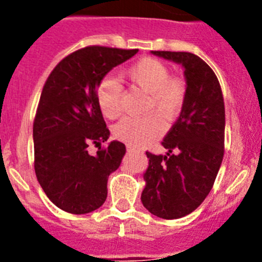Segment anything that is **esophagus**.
<instances>
[{
	"instance_id": "34e87169",
	"label": "esophagus",
	"mask_w": 262,
	"mask_h": 262,
	"mask_svg": "<svg viewBox=\"0 0 262 262\" xmlns=\"http://www.w3.org/2000/svg\"><path fill=\"white\" fill-rule=\"evenodd\" d=\"M136 149L134 147H131V145H127V152H135Z\"/></svg>"
}]
</instances>
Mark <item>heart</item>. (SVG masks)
Here are the masks:
<instances>
[{"instance_id": "1", "label": "heart", "mask_w": 262, "mask_h": 262, "mask_svg": "<svg viewBox=\"0 0 262 262\" xmlns=\"http://www.w3.org/2000/svg\"><path fill=\"white\" fill-rule=\"evenodd\" d=\"M168 66L154 57H143L126 71V77L138 89L151 94L148 110L177 118L186 99V82L182 77L169 76ZM97 102L102 114L115 119L122 111V88L110 77L103 78L97 89ZM165 123L159 114L144 118H124L115 126L114 135L131 147H145L163 135Z\"/></svg>"}]
</instances>
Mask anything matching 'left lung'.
<instances>
[{"mask_svg": "<svg viewBox=\"0 0 262 262\" xmlns=\"http://www.w3.org/2000/svg\"><path fill=\"white\" fill-rule=\"evenodd\" d=\"M180 64L186 81L181 114L163 140L166 155L145 152L148 168L142 203L151 214L178 219L209 195L224 155V102L216 76L190 52L151 51Z\"/></svg>", "mask_w": 262, "mask_h": 262, "instance_id": "1", "label": "left lung"}]
</instances>
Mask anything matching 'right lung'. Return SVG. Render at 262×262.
Masks as SVG:
<instances>
[{
  "label": "right lung",
  "instance_id": "add662e5",
  "mask_svg": "<svg viewBox=\"0 0 262 262\" xmlns=\"http://www.w3.org/2000/svg\"><path fill=\"white\" fill-rule=\"evenodd\" d=\"M139 50L92 46L71 53L46 81L32 138L35 173L51 202L71 214H88L105 203L108 176L126 154L114 140L92 156L89 144L107 142L110 131L97 102L99 82Z\"/></svg>",
  "mask_w": 262,
  "mask_h": 262
}]
</instances>
